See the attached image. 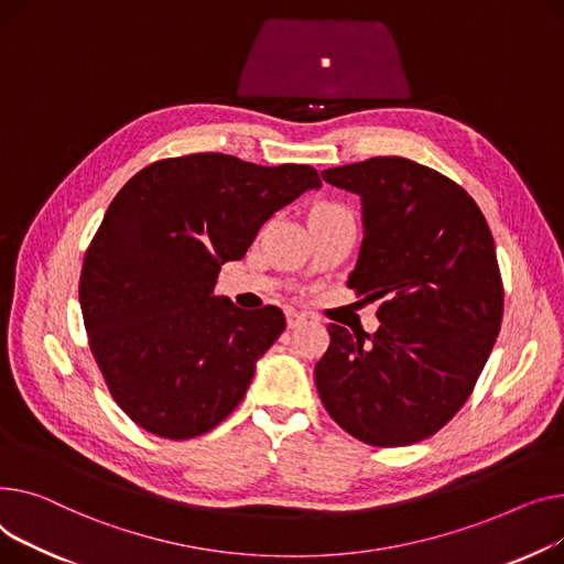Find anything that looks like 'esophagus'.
<instances>
[{
    "label": "esophagus",
    "instance_id": "esophagus-1",
    "mask_svg": "<svg viewBox=\"0 0 564 564\" xmlns=\"http://www.w3.org/2000/svg\"><path fill=\"white\" fill-rule=\"evenodd\" d=\"M303 323H307V314L305 312H295V310L286 312V325L289 327H297V325H303Z\"/></svg>",
    "mask_w": 564,
    "mask_h": 564
}]
</instances>
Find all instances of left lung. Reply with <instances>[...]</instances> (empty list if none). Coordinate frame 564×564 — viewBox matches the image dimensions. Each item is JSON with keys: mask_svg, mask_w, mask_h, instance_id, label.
I'll use <instances>...</instances> for the list:
<instances>
[{"mask_svg": "<svg viewBox=\"0 0 564 564\" xmlns=\"http://www.w3.org/2000/svg\"><path fill=\"white\" fill-rule=\"evenodd\" d=\"M321 175L361 197L364 239L348 286L382 303L373 335L327 325L318 395L364 444L421 442L467 403L499 337L503 282L489 225L465 188L403 156Z\"/></svg>", "mask_w": 564, "mask_h": 564, "instance_id": "1", "label": "left lung"}]
</instances>
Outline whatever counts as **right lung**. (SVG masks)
Wrapping results in <instances>:
<instances>
[{
    "label": "right lung",
    "mask_w": 564,
    "mask_h": 564,
    "mask_svg": "<svg viewBox=\"0 0 564 564\" xmlns=\"http://www.w3.org/2000/svg\"><path fill=\"white\" fill-rule=\"evenodd\" d=\"M310 188L312 165L220 152L161 159L113 197L86 250L79 303L90 352L120 410L152 435L209 433L248 391L286 325L280 307L214 295L225 261Z\"/></svg>",
    "instance_id": "add662e5"
}]
</instances>
